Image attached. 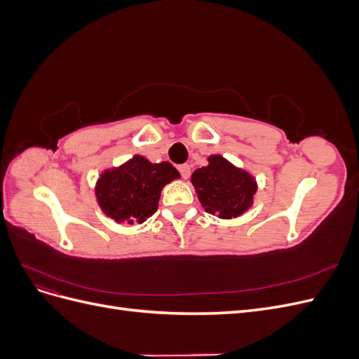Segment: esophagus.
I'll return each instance as SVG.
<instances>
[{"mask_svg":"<svg viewBox=\"0 0 359 359\" xmlns=\"http://www.w3.org/2000/svg\"><path fill=\"white\" fill-rule=\"evenodd\" d=\"M178 170H180L181 177H182L184 180H187V178L190 177V173H191V170H190V166H189V165H180V166H178Z\"/></svg>","mask_w":359,"mask_h":359,"instance_id":"obj_1","label":"esophagus"}]
</instances>
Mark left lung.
Returning a JSON list of instances; mask_svg holds the SVG:
<instances>
[{
    "mask_svg": "<svg viewBox=\"0 0 359 359\" xmlns=\"http://www.w3.org/2000/svg\"><path fill=\"white\" fill-rule=\"evenodd\" d=\"M208 166L196 169L191 182L205 211L220 219H232L245 212L253 202L256 181L222 156H211Z\"/></svg>",
    "mask_w": 359,
    "mask_h": 359,
    "instance_id": "left-lung-1",
    "label": "left lung"
}]
</instances>
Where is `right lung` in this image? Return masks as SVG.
Instances as JSON below:
<instances>
[{"instance_id": "obj_1", "label": "right lung", "mask_w": 359, "mask_h": 359, "mask_svg": "<svg viewBox=\"0 0 359 359\" xmlns=\"http://www.w3.org/2000/svg\"><path fill=\"white\" fill-rule=\"evenodd\" d=\"M177 178L180 172L169 161L151 163L135 156L123 166L102 173L95 196L103 212L116 223H144L157 211L161 189Z\"/></svg>"}]
</instances>
